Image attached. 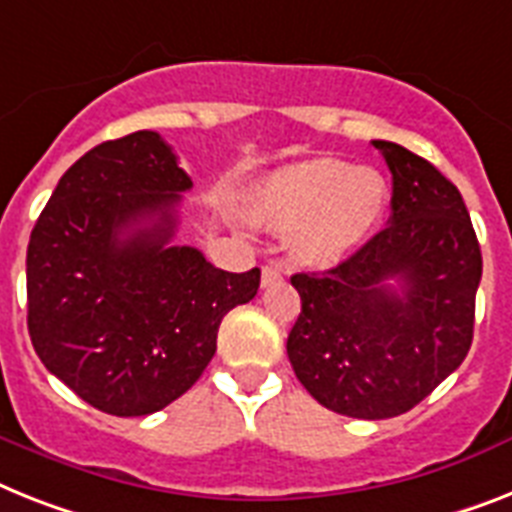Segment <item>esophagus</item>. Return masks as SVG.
<instances>
[{"label": "esophagus", "instance_id": "34e87169", "mask_svg": "<svg viewBox=\"0 0 512 512\" xmlns=\"http://www.w3.org/2000/svg\"><path fill=\"white\" fill-rule=\"evenodd\" d=\"M280 280H282V272L277 269V266L266 264L264 269H261V287H272V285H277Z\"/></svg>", "mask_w": 512, "mask_h": 512}]
</instances>
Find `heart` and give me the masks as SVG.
<instances>
[{"mask_svg":"<svg viewBox=\"0 0 512 512\" xmlns=\"http://www.w3.org/2000/svg\"><path fill=\"white\" fill-rule=\"evenodd\" d=\"M387 206L382 175L342 159H308L256 188L253 214L277 232H295V253L327 266L361 243Z\"/></svg>","mask_w":512,"mask_h":512,"instance_id":"1","label":"heart"}]
</instances>
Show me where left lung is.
<instances>
[{
	"mask_svg": "<svg viewBox=\"0 0 512 512\" xmlns=\"http://www.w3.org/2000/svg\"><path fill=\"white\" fill-rule=\"evenodd\" d=\"M392 172V217L327 272L293 274L295 377L329 411H411L468 356L481 248L460 190L413 151L371 141Z\"/></svg>",
	"mask_w": 512,
	"mask_h": 512,
	"instance_id": "1",
	"label": "left lung"
}]
</instances>
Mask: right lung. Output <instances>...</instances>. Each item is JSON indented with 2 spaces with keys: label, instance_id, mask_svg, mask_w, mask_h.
<instances>
[{
  "label": "right lung",
  "instance_id": "obj_1",
  "mask_svg": "<svg viewBox=\"0 0 512 512\" xmlns=\"http://www.w3.org/2000/svg\"><path fill=\"white\" fill-rule=\"evenodd\" d=\"M193 188L154 130L104 141L59 177L28 243V332L78 398L112 416L162 411L204 374L227 311L261 272L172 246Z\"/></svg>",
  "mask_w": 512,
  "mask_h": 512
}]
</instances>
